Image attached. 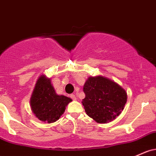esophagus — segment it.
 <instances>
[{
	"instance_id": "esophagus-1",
	"label": "esophagus",
	"mask_w": 156,
	"mask_h": 156,
	"mask_svg": "<svg viewBox=\"0 0 156 156\" xmlns=\"http://www.w3.org/2000/svg\"><path fill=\"white\" fill-rule=\"evenodd\" d=\"M69 97L71 98L72 99H73V100H76V97H75V95H74V94H71V95H69Z\"/></svg>"
}]
</instances>
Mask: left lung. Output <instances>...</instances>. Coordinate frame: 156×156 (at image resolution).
<instances>
[{
	"instance_id": "obj_1",
	"label": "left lung",
	"mask_w": 156,
	"mask_h": 156,
	"mask_svg": "<svg viewBox=\"0 0 156 156\" xmlns=\"http://www.w3.org/2000/svg\"><path fill=\"white\" fill-rule=\"evenodd\" d=\"M82 104L87 115L98 123L112 121L121 114L126 102V92L115 82L102 76L90 77L84 86Z\"/></svg>"
}]
</instances>
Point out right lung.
<instances>
[{"label":"right lung","instance_id":"right-lung-1","mask_svg":"<svg viewBox=\"0 0 156 156\" xmlns=\"http://www.w3.org/2000/svg\"><path fill=\"white\" fill-rule=\"evenodd\" d=\"M72 99L55 93L49 78L41 76L37 80L30 105L32 112L40 121L53 123L64 113L65 107Z\"/></svg>","mask_w":156,"mask_h":156}]
</instances>
